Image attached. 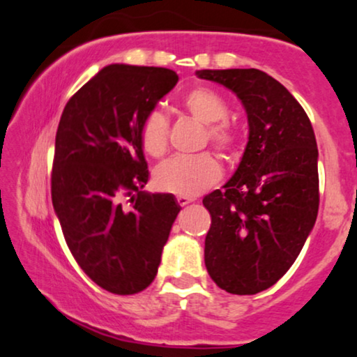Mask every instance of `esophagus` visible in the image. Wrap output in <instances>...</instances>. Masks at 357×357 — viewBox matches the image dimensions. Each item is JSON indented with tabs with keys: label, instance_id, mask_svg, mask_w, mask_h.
I'll use <instances>...</instances> for the list:
<instances>
[{
	"label": "esophagus",
	"instance_id": "obj_1",
	"mask_svg": "<svg viewBox=\"0 0 357 357\" xmlns=\"http://www.w3.org/2000/svg\"><path fill=\"white\" fill-rule=\"evenodd\" d=\"M192 202H193V198H190V197H177V203L180 204V206H187V204Z\"/></svg>",
	"mask_w": 357,
	"mask_h": 357
}]
</instances>
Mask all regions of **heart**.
<instances>
[{
  "mask_svg": "<svg viewBox=\"0 0 357 357\" xmlns=\"http://www.w3.org/2000/svg\"><path fill=\"white\" fill-rule=\"evenodd\" d=\"M187 114L204 125L203 143H211L219 154L231 158L237 146V135L226 120L229 115L227 102L216 91L197 87L182 99ZM170 125L162 112L153 110L144 116L139 128V139L146 154L160 158L169 148ZM222 175L221 165L214 155L202 153L197 155H175L155 169L154 180L164 192L178 197H197L219 182Z\"/></svg>",
  "mask_w": 357,
  "mask_h": 357,
  "instance_id": "1",
  "label": "heart"
}]
</instances>
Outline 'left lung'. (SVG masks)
Segmentation results:
<instances>
[{
	"mask_svg": "<svg viewBox=\"0 0 357 357\" xmlns=\"http://www.w3.org/2000/svg\"><path fill=\"white\" fill-rule=\"evenodd\" d=\"M231 89L248 119V143L222 190L203 198L211 214L204 265L231 294H257L289 270L319 213V149L314 128L289 91L255 68L202 70Z\"/></svg>",
	"mask_w": 357,
	"mask_h": 357,
	"instance_id": "obj_1",
	"label": "left lung"
}]
</instances>
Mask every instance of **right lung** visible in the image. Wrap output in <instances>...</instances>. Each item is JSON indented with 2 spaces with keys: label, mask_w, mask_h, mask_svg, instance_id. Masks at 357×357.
Segmentation results:
<instances>
[{
  "label": "right lung",
  "mask_w": 357,
  "mask_h": 357,
  "mask_svg": "<svg viewBox=\"0 0 357 357\" xmlns=\"http://www.w3.org/2000/svg\"><path fill=\"white\" fill-rule=\"evenodd\" d=\"M177 81L167 68L109 65L68 100L58 125L53 208L77 265L112 294L154 281L180 211L174 195L141 192L149 170L139 139L144 116Z\"/></svg>",
  "instance_id": "add662e5"
}]
</instances>
